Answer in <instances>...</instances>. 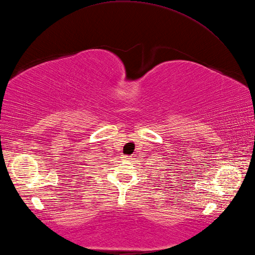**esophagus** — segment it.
<instances>
[{
  "label": "esophagus",
  "mask_w": 255,
  "mask_h": 255,
  "mask_svg": "<svg viewBox=\"0 0 255 255\" xmlns=\"http://www.w3.org/2000/svg\"><path fill=\"white\" fill-rule=\"evenodd\" d=\"M122 159H123V160H131V159H133V158H132V156H127V154H123Z\"/></svg>",
  "instance_id": "34e87169"
}]
</instances>
